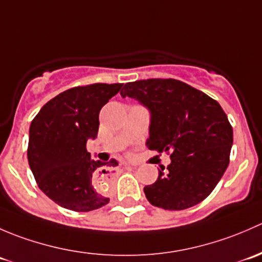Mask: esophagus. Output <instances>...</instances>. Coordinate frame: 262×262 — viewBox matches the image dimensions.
<instances>
[{"label": "esophagus", "mask_w": 262, "mask_h": 262, "mask_svg": "<svg viewBox=\"0 0 262 262\" xmlns=\"http://www.w3.org/2000/svg\"><path fill=\"white\" fill-rule=\"evenodd\" d=\"M125 168H133V166L126 165V166H125ZM113 175H114V173L112 172V170H109V173H106V175H105V176H106V179H107V178H110V176H113Z\"/></svg>", "instance_id": "obj_1"}]
</instances>
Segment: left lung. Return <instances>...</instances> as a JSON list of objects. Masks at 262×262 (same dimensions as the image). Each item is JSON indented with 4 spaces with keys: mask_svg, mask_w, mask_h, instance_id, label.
I'll return each instance as SVG.
<instances>
[{
    "mask_svg": "<svg viewBox=\"0 0 262 262\" xmlns=\"http://www.w3.org/2000/svg\"><path fill=\"white\" fill-rule=\"evenodd\" d=\"M121 97H132L150 113L146 146L170 152L171 163L144 187L152 205L182 210L205 199L229 163L233 129L221 105L204 92L173 78L128 82Z\"/></svg>",
    "mask_w": 262,
    "mask_h": 262,
    "instance_id": "1",
    "label": "left lung"
}]
</instances>
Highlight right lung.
Returning <instances> with one entry per match:
<instances>
[{
	"label": "right lung",
	"instance_id": "obj_1",
	"mask_svg": "<svg viewBox=\"0 0 262 262\" xmlns=\"http://www.w3.org/2000/svg\"><path fill=\"white\" fill-rule=\"evenodd\" d=\"M123 83L78 86L57 95L33 119L28 161L39 189L54 203L75 212H90L109 203L95 187L96 173L118 162L92 160L86 143L99 132L101 107Z\"/></svg>",
	"mask_w": 262,
	"mask_h": 262
}]
</instances>
